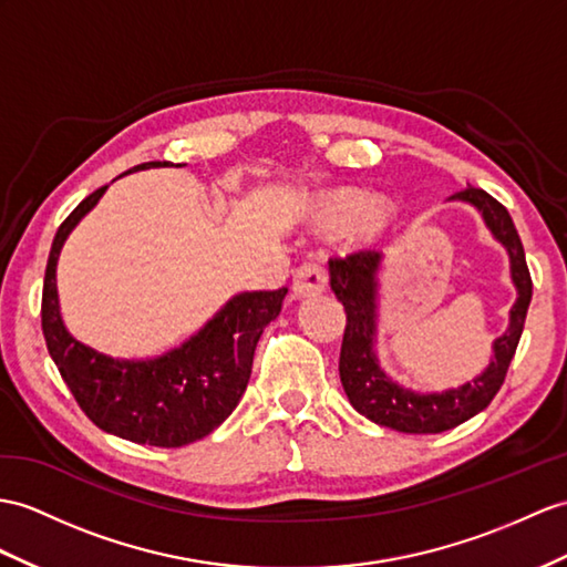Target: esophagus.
<instances>
[{"label": "esophagus", "instance_id": "obj_1", "mask_svg": "<svg viewBox=\"0 0 567 567\" xmlns=\"http://www.w3.org/2000/svg\"><path fill=\"white\" fill-rule=\"evenodd\" d=\"M327 288V269L317 261H306L293 274V293L296 298H310L322 293Z\"/></svg>", "mask_w": 567, "mask_h": 567}]
</instances>
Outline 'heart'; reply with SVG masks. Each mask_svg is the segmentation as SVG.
<instances>
[{"label":"heart","instance_id":"b5f03b06","mask_svg":"<svg viewBox=\"0 0 567 567\" xmlns=\"http://www.w3.org/2000/svg\"><path fill=\"white\" fill-rule=\"evenodd\" d=\"M396 209L390 199H368L363 192H331L320 204L317 224L331 236L351 233L355 243H372L384 236L394 224Z\"/></svg>","mask_w":567,"mask_h":567}]
</instances>
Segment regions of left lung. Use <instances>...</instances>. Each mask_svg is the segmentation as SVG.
<instances>
[{"instance_id": "left-lung-1", "label": "left lung", "mask_w": 567, "mask_h": 567, "mask_svg": "<svg viewBox=\"0 0 567 567\" xmlns=\"http://www.w3.org/2000/svg\"><path fill=\"white\" fill-rule=\"evenodd\" d=\"M476 206L493 238L505 245L509 255V274L517 288V300L509 310V327L493 343L491 365L472 382L443 394H419L392 382L378 363L375 334H378V269L382 255L375 250H358L347 257L329 259L331 291L347 310V329H343L339 375L343 392L351 406L378 425H388L399 433H443L450 427L476 416L486 409L493 396L503 388L509 361L517 351V343L527 320L532 302V276L527 257L517 236V228L505 206L493 199L488 192L468 185L452 195Z\"/></svg>"}]
</instances>
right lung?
Listing matches in <instances>:
<instances>
[{"instance_id": "add662e5", "label": "right lung", "mask_w": 567, "mask_h": 567, "mask_svg": "<svg viewBox=\"0 0 567 567\" xmlns=\"http://www.w3.org/2000/svg\"><path fill=\"white\" fill-rule=\"evenodd\" d=\"M148 165L168 163L142 168ZM105 189L81 202L52 240L40 308L48 351L76 404L101 431L140 445L183 447L209 435L238 406L257 341L281 312L288 288L233 296L195 337L158 358L117 361L89 349L62 322L54 274L66 236Z\"/></svg>"}]
</instances>
